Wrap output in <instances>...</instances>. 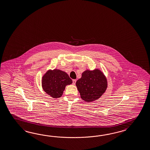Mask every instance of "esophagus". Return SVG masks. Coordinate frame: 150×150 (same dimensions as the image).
Instances as JSON below:
<instances>
[{"instance_id": "esophagus-1", "label": "esophagus", "mask_w": 150, "mask_h": 150, "mask_svg": "<svg viewBox=\"0 0 150 150\" xmlns=\"http://www.w3.org/2000/svg\"><path fill=\"white\" fill-rule=\"evenodd\" d=\"M76 79H73L72 80V83H73V85L76 84Z\"/></svg>"}]
</instances>
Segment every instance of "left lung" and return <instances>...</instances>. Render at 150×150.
<instances>
[{"instance_id":"1","label":"left lung","mask_w":150,"mask_h":150,"mask_svg":"<svg viewBox=\"0 0 150 150\" xmlns=\"http://www.w3.org/2000/svg\"><path fill=\"white\" fill-rule=\"evenodd\" d=\"M78 90L83 100L91 102L99 99L105 92L108 86L106 77L98 69L86 70L76 82Z\"/></svg>"}]
</instances>
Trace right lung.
<instances>
[{
	"mask_svg": "<svg viewBox=\"0 0 150 150\" xmlns=\"http://www.w3.org/2000/svg\"><path fill=\"white\" fill-rule=\"evenodd\" d=\"M72 83L69 75L61 70H49L42 78V87L47 94L53 98L62 96L66 85Z\"/></svg>",
	"mask_w": 150,
	"mask_h": 150,
	"instance_id": "obj_1",
	"label": "right lung"
}]
</instances>
